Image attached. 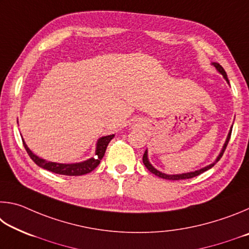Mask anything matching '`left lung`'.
<instances>
[{"label":"left lung","mask_w":249,"mask_h":249,"mask_svg":"<svg viewBox=\"0 0 249 249\" xmlns=\"http://www.w3.org/2000/svg\"><path fill=\"white\" fill-rule=\"evenodd\" d=\"M213 65L215 66V68H216L218 71H220V72L223 74V77L225 78L226 81L229 82V79H227V74H226V72H225V70L223 69V67H222L220 64H216V62H214ZM231 128H233V127H231ZM231 134V132L229 133V136H227V140H226V142H225L224 146H223V149H222V151H221V154L218 155V157L216 158L215 161H214L213 163H211V165H209V166L202 168V169H200V170L195 171V172H189V174H182V175H174V176L162 174V172H160V171H158L157 169H155V168L150 165V162L148 161V158H147V150L144 153V156H142V162H144L145 167L151 172V174L158 176L159 178L167 179V180H183V179H190V178H193V177H196V176H199V175H201V174H203V172L206 171V170L211 169V168H212L214 165H215V163L218 161V160H220V159L222 158V156H223V154H224V151H225V149H226V146H227V144H229V142H230Z\"/></svg>","instance_id":"left-lung-1"}]
</instances>
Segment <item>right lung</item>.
<instances>
[{
	"label": "right lung",
	"instance_id": "1",
	"mask_svg": "<svg viewBox=\"0 0 249 249\" xmlns=\"http://www.w3.org/2000/svg\"><path fill=\"white\" fill-rule=\"evenodd\" d=\"M113 137H114V135H108V136L101 137L98 141V144H96V150H95L94 157L88 159L83 162H78V163H57V162H52V161H46V160L37 157L36 155H34L31 151V149L27 147V145L25 144L24 141H23V145L25 147V149H26L29 157H31L33 161L40 168H44L46 170L54 172V174H58V175L82 176V175L89 174V172L94 170L95 168L99 166L100 161L102 160L103 156L105 154V150H107L108 142H111Z\"/></svg>",
	"mask_w": 249,
	"mask_h": 249
}]
</instances>
